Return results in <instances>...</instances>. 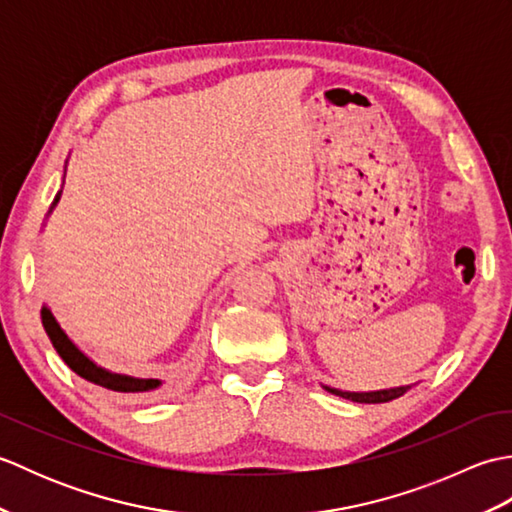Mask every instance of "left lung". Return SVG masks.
Here are the masks:
<instances>
[{
    "label": "left lung",
    "mask_w": 512,
    "mask_h": 512,
    "mask_svg": "<svg viewBox=\"0 0 512 512\" xmlns=\"http://www.w3.org/2000/svg\"><path fill=\"white\" fill-rule=\"evenodd\" d=\"M325 389H328L330 394H336V396L347 398V400H354V402H389V400H394V398H400L409 387L369 391V394H356V391H339V389H332V387H325Z\"/></svg>",
    "instance_id": "1"
}]
</instances>
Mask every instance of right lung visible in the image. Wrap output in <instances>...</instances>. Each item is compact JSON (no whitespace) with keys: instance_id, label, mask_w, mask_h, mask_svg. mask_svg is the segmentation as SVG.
Masks as SVG:
<instances>
[{"instance_id":"obj_1","label":"right lung","mask_w":512,"mask_h":512,"mask_svg":"<svg viewBox=\"0 0 512 512\" xmlns=\"http://www.w3.org/2000/svg\"><path fill=\"white\" fill-rule=\"evenodd\" d=\"M59 195L54 198L52 204L59 202ZM41 323H43V330H46L48 339L52 341L54 350L59 352V356L65 361L74 374H79L81 378L90 380V383L105 387V389H112V391H123V394H136V391H149V389H156L160 385V380L154 378H132V376H121V374H112V372H105L99 365H94L88 356L81 354L76 350V345L65 336V332L59 328V323L54 321L52 312L48 308L41 310Z\"/></svg>"}]
</instances>
